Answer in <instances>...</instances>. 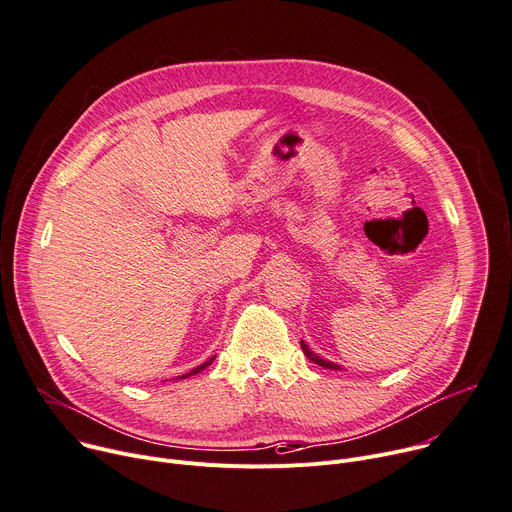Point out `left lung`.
<instances>
[{
	"mask_svg": "<svg viewBox=\"0 0 512 512\" xmlns=\"http://www.w3.org/2000/svg\"><path fill=\"white\" fill-rule=\"evenodd\" d=\"M300 345H302L304 355H306L312 363H316V365H320V367H324V369H335V371H341V369H343L341 365H337V363H333V361H329V359H322L320 355H316L312 349H308V345H306L304 341H300Z\"/></svg>",
	"mask_w": 512,
	"mask_h": 512,
	"instance_id": "8db88e82",
	"label": "left lung"
}]
</instances>
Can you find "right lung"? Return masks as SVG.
I'll return each mask as SVG.
<instances>
[{
    "mask_svg": "<svg viewBox=\"0 0 512 512\" xmlns=\"http://www.w3.org/2000/svg\"><path fill=\"white\" fill-rule=\"evenodd\" d=\"M214 361V357H210L206 363H202V365H198V367H194L192 371H188V374H183V376H179V378H175V380H185V378H190V376H196V374H200L202 369H206L210 363Z\"/></svg>",
    "mask_w": 512,
    "mask_h": 512,
    "instance_id": "add662e5",
    "label": "right lung"
}]
</instances>
